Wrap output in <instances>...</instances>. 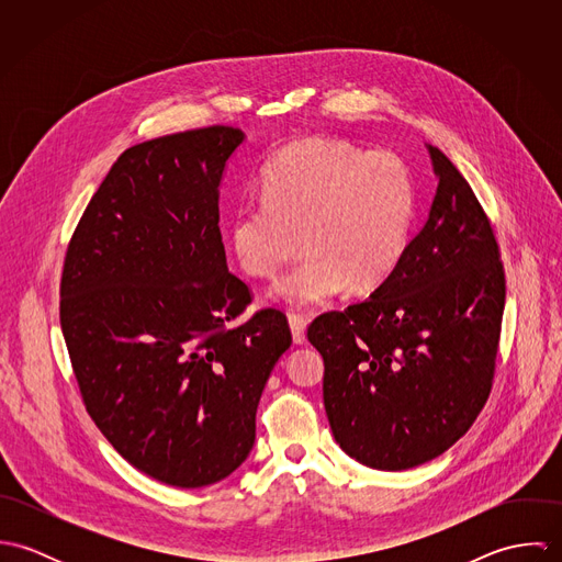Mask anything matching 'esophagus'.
Here are the masks:
<instances>
[{
	"instance_id": "34e87169",
	"label": "esophagus",
	"mask_w": 562,
	"mask_h": 562,
	"mask_svg": "<svg viewBox=\"0 0 562 562\" xmlns=\"http://www.w3.org/2000/svg\"><path fill=\"white\" fill-rule=\"evenodd\" d=\"M288 322H290V328H292V339H294V344H305V339H307V333H305L307 318L301 316V314H290Z\"/></svg>"
}]
</instances>
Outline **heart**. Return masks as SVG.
I'll list each match as a JSON object with an SVG mask.
<instances>
[{
	"label": "heart",
	"instance_id": "b5f03b06",
	"mask_svg": "<svg viewBox=\"0 0 562 562\" xmlns=\"http://www.w3.org/2000/svg\"><path fill=\"white\" fill-rule=\"evenodd\" d=\"M259 190V205L234 212L229 244L248 277L270 279L299 238L305 257L274 285L283 303L318 305L341 288L368 294L398 268L415 214V186L394 154L305 138L266 161Z\"/></svg>",
	"mask_w": 562,
	"mask_h": 562
}]
</instances>
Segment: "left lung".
I'll return each instance as SVG.
<instances>
[{
  "label": "left lung",
  "mask_w": 562,
  "mask_h": 562,
  "mask_svg": "<svg viewBox=\"0 0 562 562\" xmlns=\"http://www.w3.org/2000/svg\"><path fill=\"white\" fill-rule=\"evenodd\" d=\"M428 151L437 194L394 274L307 328L335 441L387 472L432 461L470 430L491 392L506 299L481 201L452 161Z\"/></svg>",
  "instance_id": "left-lung-1"
}]
</instances>
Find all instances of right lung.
<instances>
[{
	"instance_id": "obj_1",
	"label": "right lung",
	"mask_w": 562,
	"mask_h": 562,
	"mask_svg": "<svg viewBox=\"0 0 562 562\" xmlns=\"http://www.w3.org/2000/svg\"><path fill=\"white\" fill-rule=\"evenodd\" d=\"M244 134L212 125L130 147L71 236L60 326L81 401L114 450L156 481L227 479L255 443L285 314L229 272L218 186Z\"/></svg>"
}]
</instances>
